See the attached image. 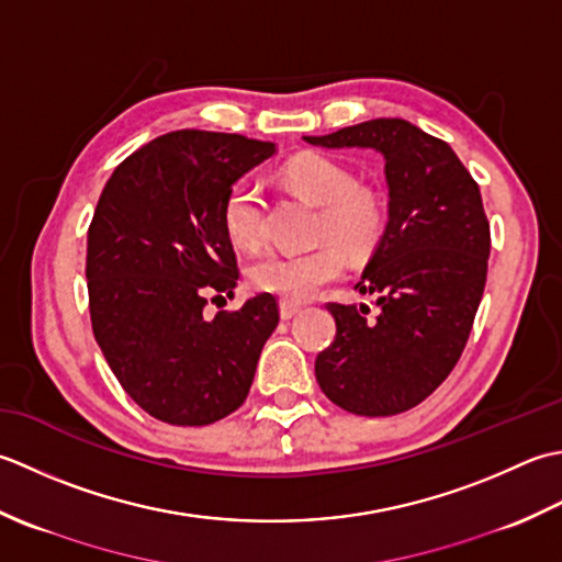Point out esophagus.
Returning a JSON list of instances; mask_svg holds the SVG:
<instances>
[{
  "label": "esophagus",
  "mask_w": 562,
  "mask_h": 562,
  "mask_svg": "<svg viewBox=\"0 0 562 562\" xmlns=\"http://www.w3.org/2000/svg\"><path fill=\"white\" fill-rule=\"evenodd\" d=\"M279 307H281V317H283V319H291V317H295L297 313H301V305L291 303V301H281Z\"/></svg>",
  "instance_id": "obj_1"
}]
</instances>
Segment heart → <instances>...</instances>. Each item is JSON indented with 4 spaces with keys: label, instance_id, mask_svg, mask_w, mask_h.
<instances>
[{
    "label": "heart",
    "instance_id": "1",
    "mask_svg": "<svg viewBox=\"0 0 562 562\" xmlns=\"http://www.w3.org/2000/svg\"><path fill=\"white\" fill-rule=\"evenodd\" d=\"M283 189L319 205L317 239L323 245L297 255H267L249 267V283L261 293L283 301H311L327 283L345 273V255L361 259L371 255L385 231V203L373 187L357 184L351 169L327 155L303 153L279 169ZM265 201L261 193L239 181L223 201V227L235 247L251 249L261 239Z\"/></svg>",
    "mask_w": 562,
    "mask_h": 562
}]
</instances>
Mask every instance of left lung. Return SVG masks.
I'll list each match as a JSON object with an SVG mask.
<instances>
[{
	"instance_id": "obj_1",
	"label": "left lung",
	"mask_w": 562,
	"mask_h": 562,
	"mask_svg": "<svg viewBox=\"0 0 562 562\" xmlns=\"http://www.w3.org/2000/svg\"><path fill=\"white\" fill-rule=\"evenodd\" d=\"M319 147H373L385 157L387 225L357 289L375 307L327 303L335 341L315 375L341 409L366 417L407 412L449 378L471 337L487 281L490 223L477 181L439 140L403 119H373Z\"/></svg>"
}]
</instances>
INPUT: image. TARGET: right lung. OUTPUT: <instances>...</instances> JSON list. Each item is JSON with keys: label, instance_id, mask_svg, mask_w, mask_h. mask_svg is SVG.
I'll return each instance as SVG.
<instances>
[{"label": "right lung", "instance_id": "add662e5", "mask_svg": "<svg viewBox=\"0 0 562 562\" xmlns=\"http://www.w3.org/2000/svg\"><path fill=\"white\" fill-rule=\"evenodd\" d=\"M273 143L235 133L175 131L113 169L87 233L89 315L113 375L147 415L205 427L245 403L279 303L233 295L239 269L223 227L235 181L269 159Z\"/></svg>", "mask_w": 562, "mask_h": 562}]
</instances>
